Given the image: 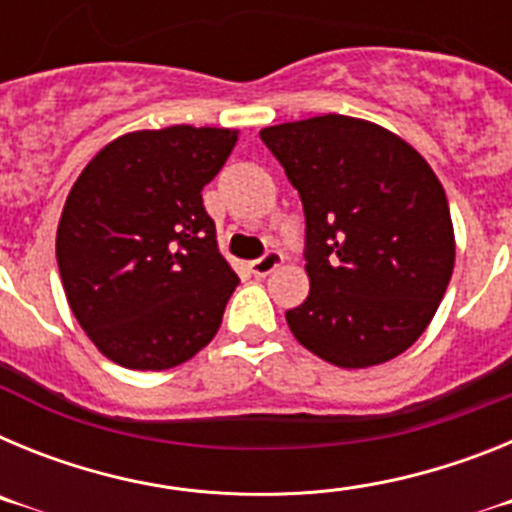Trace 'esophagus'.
<instances>
[{
  "label": "esophagus",
  "mask_w": 512,
  "mask_h": 512,
  "mask_svg": "<svg viewBox=\"0 0 512 512\" xmlns=\"http://www.w3.org/2000/svg\"><path fill=\"white\" fill-rule=\"evenodd\" d=\"M284 264V256L279 251H266L261 259H256L251 264V271L256 277H269L271 271H277Z\"/></svg>",
  "instance_id": "34e87169"
}]
</instances>
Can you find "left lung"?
<instances>
[{
    "label": "left lung",
    "instance_id": "8db88e82",
    "mask_svg": "<svg viewBox=\"0 0 512 512\" xmlns=\"http://www.w3.org/2000/svg\"><path fill=\"white\" fill-rule=\"evenodd\" d=\"M305 207L310 295L297 341L341 369L408 351L451 282L454 225L438 176L377 122L320 115L261 130Z\"/></svg>",
    "mask_w": 512,
    "mask_h": 512
}]
</instances>
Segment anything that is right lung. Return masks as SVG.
Wrapping results in <instances>:
<instances>
[{
  "mask_svg": "<svg viewBox=\"0 0 512 512\" xmlns=\"http://www.w3.org/2000/svg\"><path fill=\"white\" fill-rule=\"evenodd\" d=\"M238 130L171 125L115 138L84 166L56 233L63 292L115 364L164 372L215 338L238 277L202 189Z\"/></svg>",
  "mask_w": 512,
  "mask_h": 512,
  "instance_id": "1",
  "label": "right lung"
}]
</instances>
